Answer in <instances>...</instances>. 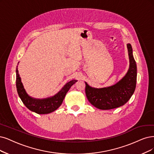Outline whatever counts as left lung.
Segmentation results:
<instances>
[{"label": "left lung", "mask_w": 154, "mask_h": 154, "mask_svg": "<svg viewBox=\"0 0 154 154\" xmlns=\"http://www.w3.org/2000/svg\"><path fill=\"white\" fill-rule=\"evenodd\" d=\"M129 67L126 75L112 86L94 88L86 83V94L89 101L101 110H110L126 103L133 94L136 85L137 68L133 55V49L127 44Z\"/></svg>", "instance_id": "8db88e82"}]
</instances>
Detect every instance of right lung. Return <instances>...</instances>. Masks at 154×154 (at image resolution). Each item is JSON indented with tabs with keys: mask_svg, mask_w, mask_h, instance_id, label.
Wrapping results in <instances>:
<instances>
[{
	"mask_svg": "<svg viewBox=\"0 0 154 154\" xmlns=\"http://www.w3.org/2000/svg\"><path fill=\"white\" fill-rule=\"evenodd\" d=\"M16 88L20 98L28 109L38 114H47L58 109L63 101L68 90L70 89L72 85L77 81V80H72L67 82L58 93L51 97L44 99H36L32 98L26 93L23 85L21 82L18 68H16Z\"/></svg>",
	"mask_w": 154,
	"mask_h": 154,
	"instance_id": "1",
	"label": "right lung"
}]
</instances>
